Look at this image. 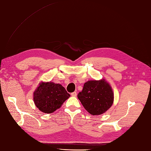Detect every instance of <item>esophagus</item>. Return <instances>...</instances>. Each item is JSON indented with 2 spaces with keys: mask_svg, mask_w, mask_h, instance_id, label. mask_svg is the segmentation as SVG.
<instances>
[{
  "mask_svg": "<svg viewBox=\"0 0 151 151\" xmlns=\"http://www.w3.org/2000/svg\"><path fill=\"white\" fill-rule=\"evenodd\" d=\"M71 95H72V96H74V97H76V96H77V93H76V91L73 92V93H71Z\"/></svg>",
  "mask_w": 151,
  "mask_h": 151,
  "instance_id": "obj_1",
  "label": "esophagus"
}]
</instances>
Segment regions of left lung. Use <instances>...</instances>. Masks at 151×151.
<instances>
[{
	"instance_id": "obj_1",
	"label": "left lung",
	"mask_w": 151,
	"mask_h": 151,
	"mask_svg": "<svg viewBox=\"0 0 151 151\" xmlns=\"http://www.w3.org/2000/svg\"><path fill=\"white\" fill-rule=\"evenodd\" d=\"M77 98L84 109L93 116L105 113L114 101V92L110 84L104 79L88 81Z\"/></svg>"
}]
</instances>
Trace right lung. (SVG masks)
<instances>
[{
    "mask_svg": "<svg viewBox=\"0 0 151 151\" xmlns=\"http://www.w3.org/2000/svg\"><path fill=\"white\" fill-rule=\"evenodd\" d=\"M70 96L66 89L60 84L42 82L34 93L35 106L44 113L55 112Z\"/></svg>",
    "mask_w": 151,
    "mask_h": 151,
    "instance_id": "add662e5",
    "label": "right lung"
}]
</instances>
